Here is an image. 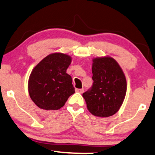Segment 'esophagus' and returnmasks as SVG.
<instances>
[{"label":"esophagus","instance_id":"1","mask_svg":"<svg viewBox=\"0 0 155 155\" xmlns=\"http://www.w3.org/2000/svg\"><path fill=\"white\" fill-rule=\"evenodd\" d=\"M84 91V89H76V92H79V93H81V94L83 93Z\"/></svg>","mask_w":155,"mask_h":155}]
</instances>
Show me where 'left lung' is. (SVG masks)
<instances>
[{"label": "left lung", "mask_w": 155, "mask_h": 155, "mask_svg": "<svg viewBox=\"0 0 155 155\" xmlns=\"http://www.w3.org/2000/svg\"><path fill=\"white\" fill-rule=\"evenodd\" d=\"M93 85L83 94L88 110L94 116L108 117L120 109L127 92V81L119 64L109 56L95 58L92 64Z\"/></svg>", "instance_id": "8db88e82"}]
</instances>
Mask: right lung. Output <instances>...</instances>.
Returning <instances> with one entry per match:
<instances>
[{
  "mask_svg": "<svg viewBox=\"0 0 155 155\" xmlns=\"http://www.w3.org/2000/svg\"><path fill=\"white\" fill-rule=\"evenodd\" d=\"M71 63L70 56L54 53L41 61L31 71L28 93L39 108L58 110L74 94L71 76L66 73Z\"/></svg>",
  "mask_w": 155,
  "mask_h": 155,
  "instance_id": "1",
  "label": "right lung"
}]
</instances>
